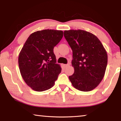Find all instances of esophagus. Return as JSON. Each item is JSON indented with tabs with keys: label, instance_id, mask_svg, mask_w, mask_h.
Wrapping results in <instances>:
<instances>
[{
	"label": "esophagus",
	"instance_id": "1",
	"mask_svg": "<svg viewBox=\"0 0 121 121\" xmlns=\"http://www.w3.org/2000/svg\"><path fill=\"white\" fill-rule=\"evenodd\" d=\"M69 65V64H67V65H65L64 66H65V67H68Z\"/></svg>",
	"mask_w": 121,
	"mask_h": 121
}]
</instances>
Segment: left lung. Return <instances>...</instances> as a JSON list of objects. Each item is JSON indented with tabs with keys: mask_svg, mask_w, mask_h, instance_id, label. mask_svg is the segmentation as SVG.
Masks as SVG:
<instances>
[{
	"mask_svg": "<svg viewBox=\"0 0 121 121\" xmlns=\"http://www.w3.org/2000/svg\"><path fill=\"white\" fill-rule=\"evenodd\" d=\"M64 36L73 51L74 73L71 84L81 91L93 90L101 82L107 65V52L95 35L82 30H65Z\"/></svg>",
	"mask_w": 121,
	"mask_h": 121,
	"instance_id": "left-lung-1",
	"label": "left lung"
}]
</instances>
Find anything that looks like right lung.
<instances>
[{
	"mask_svg": "<svg viewBox=\"0 0 121 121\" xmlns=\"http://www.w3.org/2000/svg\"><path fill=\"white\" fill-rule=\"evenodd\" d=\"M61 30L45 29L31 34L20 52L18 62L23 80L34 91L54 86L61 71L53 48L62 39Z\"/></svg>",
	"mask_w": 121,
	"mask_h": 121,
	"instance_id": "1",
	"label": "right lung"
}]
</instances>
